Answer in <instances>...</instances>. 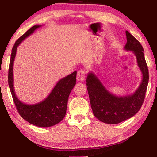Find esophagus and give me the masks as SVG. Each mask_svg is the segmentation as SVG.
Here are the masks:
<instances>
[{
	"label": "esophagus",
	"instance_id": "1",
	"mask_svg": "<svg viewBox=\"0 0 157 157\" xmlns=\"http://www.w3.org/2000/svg\"><path fill=\"white\" fill-rule=\"evenodd\" d=\"M86 77V73L84 70L80 69L79 70V71L77 73V79L79 82H82L84 80Z\"/></svg>",
	"mask_w": 157,
	"mask_h": 157
}]
</instances>
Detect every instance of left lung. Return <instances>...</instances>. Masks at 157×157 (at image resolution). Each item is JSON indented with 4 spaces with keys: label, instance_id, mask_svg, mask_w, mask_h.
I'll return each mask as SVG.
<instances>
[{
    "label": "left lung",
    "instance_id": "obj_1",
    "mask_svg": "<svg viewBox=\"0 0 157 157\" xmlns=\"http://www.w3.org/2000/svg\"><path fill=\"white\" fill-rule=\"evenodd\" d=\"M124 49L132 51L137 59L142 73V79L138 89L131 95L117 96L106 89L94 73L89 72L86 86L93 114L100 121L108 124H117L132 117L137 113L144 102L149 75L141 44L128 31Z\"/></svg>",
    "mask_w": 157,
    "mask_h": 157
}]
</instances>
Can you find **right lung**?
Instances as JSON below:
<instances>
[{"label": "right lung", "mask_w": 157, "mask_h": 157, "mask_svg": "<svg viewBox=\"0 0 157 157\" xmlns=\"http://www.w3.org/2000/svg\"><path fill=\"white\" fill-rule=\"evenodd\" d=\"M40 27H41V25H34L15 42L12 48L10 59L8 81L16 109L22 118L34 125L48 128L57 124L65 117L69 96L76 84L77 71H75L60 79L49 95L40 102L28 105L23 103L17 98L13 87V63L17 48L23 40L33 34L36 29Z\"/></svg>", "instance_id": "add662e5"}]
</instances>
